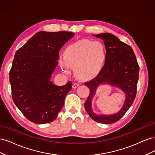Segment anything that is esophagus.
<instances>
[{
    "instance_id": "1",
    "label": "esophagus",
    "mask_w": 155,
    "mask_h": 155,
    "mask_svg": "<svg viewBox=\"0 0 155 155\" xmlns=\"http://www.w3.org/2000/svg\"><path fill=\"white\" fill-rule=\"evenodd\" d=\"M79 85V83H74L73 85H72V88H77Z\"/></svg>"
}]
</instances>
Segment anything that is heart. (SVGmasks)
I'll return each instance as SVG.
<instances>
[{"instance_id": "obj_1", "label": "heart", "mask_w": 155, "mask_h": 155, "mask_svg": "<svg viewBox=\"0 0 155 155\" xmlns=\"http://www.w3.org/2000/svg\"><path fill=\"white\" fill-rule=\"evenodd\" d=\"M106 59V50L99 41L83 40L68 46L64 55H60L59 63L65 73L74 68L76 76L83 79L96 76L103 68Z\"/></svg>"}]
</instances>
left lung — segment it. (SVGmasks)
<instances>
[{"instance_id": "obj_1", "label": "left lung", "mask_w": 155, "mask_h": 155, "mask_svg": "<svg viewBox=\"0 0 155 155\" xmlns=\"http://www.w3.org/2000/svg\"><path fill=\"white\" fill-rule=\"evenodd\" d=\"M94 36L104 41L106 59L104 66L99 74L91 80L84 83L90 88L89 96L85 103V108L93 120L98 123L109 124L120 120L132 105L137 95L139 65L132 48L120 41L114 35L105 33ZM102 82H109L118 86L126 93V101L118 114L110 116H98L91 111V97L97 87Z\"/></svg>"}]
</instances>
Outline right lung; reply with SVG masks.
Masks as SVG:
<instances>
[{
	"label": "right lung",
	"mask_w": 155,
	"mask_h": 155,
	"mask_svg": "<svg viewBox=\"0 0 155 155\" xmlns=\"http://www.w3.org/2000/svg\"><path fill=\"white\" fill-rule=\"evenodd\" d=\"M74 36L64 31H39L16 51L10 71L12 99L32 122L44 124L55 120L71 91L70 81L56 86L49 79L61 48Z\"/></svg>",
	"instance_id": "add662e5"
}]
</instances>
